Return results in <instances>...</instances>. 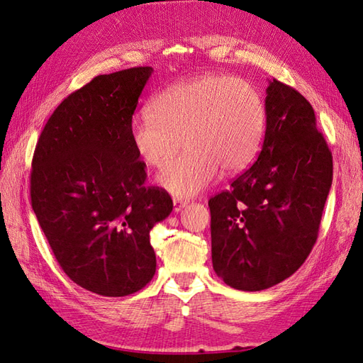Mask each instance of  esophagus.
Instances as JSON below:
<instances>
[{
	"label": "esophagus",
	"instance_id": "obj_1",
	"mask_svg": "<svg viewBox=\"0 0 363 363\" xmlns=\"http://www.w3.org/2000/svg\"><path fill=\"white\" fill-rule=\"evenodd\" d=\"M188 204L186 200H180V199H174V212H180L182 208Z\"/></svg>",
	"mask_w": 363,
	"mask_h": 363
}]
</instances>
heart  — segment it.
Here are the masks:
<instances>
[{"label":"heart","mask_w":363,"mask_h":363,"mask_svg":"<svg viewBox=\"0 0 363 363\" xmlns=\"http://www.w3.org/2000/svg\"><path fill=\"white\" fill-rule=\"evenodd\" d=\"M267 124L256 86L224 74H206L164 87L130 130L131 145L145 164L168 167L159 183L177 196H194L221 169L232 174L255 159Z\"/></svg>","instance_id":"obj_1"}]
</instances>
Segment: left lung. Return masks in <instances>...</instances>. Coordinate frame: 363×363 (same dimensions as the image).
<instances>
[{"instance_id": "obj_1", "label": "left lung", "mask_w": 363, "mask_h": 363, "mask_svg": "<svg viewBox=\"0 0 363 363\" xmlns=\"http://www.w3.org/2000/svg\"><path fill=\"white\" fill-rule=\"evenodd\" d=\"M256 162L208 200L212 263L225 284L263 291L291 277L316 242L333 180V157L313 107L276 79Z\"/></svg>"}]
</instances>
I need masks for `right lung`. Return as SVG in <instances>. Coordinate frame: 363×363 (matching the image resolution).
Segmentation results:
<instances>
[{"label":"right lung","instance_id":"1","mask_svg":"<svg viewBox=\"0 0 363 363\" xmlns=\"http://www.w3.org/2000/svg\"><path fill=\"white\" fill-rule=\"evenodd\" d=\"M152 68L96 75L57 106L38 139L30 195L63 272L103 296L140 291L156 272L150 230L172 211L144 186L131 119Z\"/></svg>","mask_w":363,"mask_h":363}]
</instances>
